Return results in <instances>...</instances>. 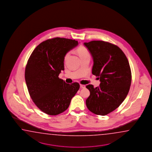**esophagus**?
<instances>
[{
	"label": "esophagus",
	"instance_id": "esophagus-1",
	"mask_svg": "<svg viewBox=\"0 0 152 152\" xmlns=\"http://www.w3.org/2000/svg\"><path fill=\"white\" fill-rule=\"evenodd\" d=\"M85 85H80V87L81 88H85Z\"/></svg>",
	"mask_w": 152,
	"mask_h": 152
}]
</instances>
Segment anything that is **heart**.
I'll use <instances>...</instances> for the list:
<instances>
[{"label": "heart", "instance_id": "heart-1", "mask_svg": "<svg viewBox=\"0 0 152 152\" xmlns=\"http://www.w3.org/2000/svg\"><path fill=\"white\" fill-rule=\"evenodd\" d=\"M77 52L78 54V55L79 56V57H80L81 59L83 58L84 57H87V56H89V52L87 50L86 48L83 47V46H81L80 48H78L77 50ZM70 52H68L66 54L65 57H64V60L66 61L68 59L69 56Z\"/></svg>", "mask_w": 152, "mask_h": 152}]
</instances>
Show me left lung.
Masks as SVG:
<instances>
[{
  "instance_id": "left-lung-1",
  "label": "left lung",
  "mask_w": 152,
  "mask_h": 152,
  "mask_svg": "<svg viewBox=\"0 0 152 152\" xmlns=\"http://www.w3.org/2000/svg\"><path fill=\"white\" fill-rule=\"evenodd\" d=\"M93 59L92 74L98 77L99 86L87 85L90 95L86 100L91 112L105 115L124 101L131 86L132 73L128 59L116 45L94 40L85 42Z\"/></svg>"
}]
</instances>
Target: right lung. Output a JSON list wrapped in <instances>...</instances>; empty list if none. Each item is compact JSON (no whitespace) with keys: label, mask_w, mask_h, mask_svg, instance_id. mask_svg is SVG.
I'll use <instances>...</instances> for the list:
<instances>
[{"label":"right lung","mask_w":152,"mask_h":152,"mask_svg":"<svg viewBox=\"0 0 152 152\" xmlns=\"http://www.w3.org/2000/svg\"><path fill=\"white\" fill-rule=\"evenodd\" d=\"M77 41L54 38L41 42L27 61L25 77L33 102L43 112L57 115L65 111L80 88L58 77L64 70L66 54L77 46Z\"/></svg>","instance_id":"right-lung-1"}]
</instances>
